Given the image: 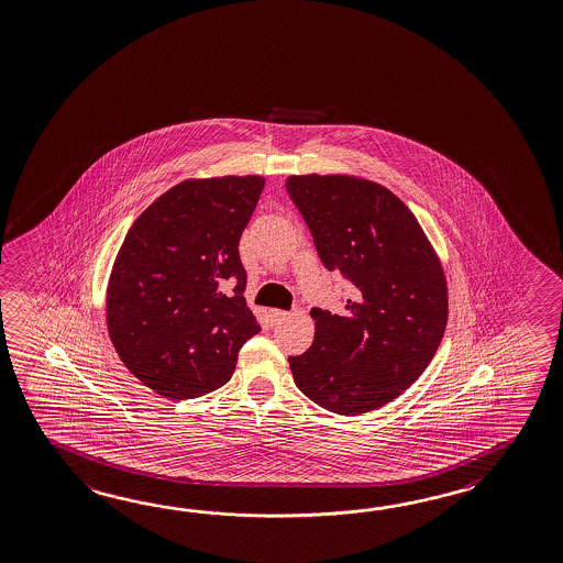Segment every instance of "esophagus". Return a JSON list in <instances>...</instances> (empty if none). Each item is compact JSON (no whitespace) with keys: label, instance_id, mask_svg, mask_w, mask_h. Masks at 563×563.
<instances>
[{"label":"esophagus","instance_id":"1","mask_svg":"<svg viewBox=\"0 0 563 563\" xmlns=\"http://www.w3.org/2000/svg\"><path fill=\"white\" fill-rule=\"evenodd\" d=\"M288 316V312H284V310H269V320H272V324H279V322H282V320H286Z\"/></svg>","mask_w":563,"mask_h":563}]
</instances>
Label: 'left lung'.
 <instances>
[{
	"label": "left lung",
	"mask_w": 563,
	"mask_h": 563,
	"mask_svg": "<svg viewBox=\"0 0 563 563\" xmlns=\"http://www.w3.org/2000/svg\"><path fill=\"white\" fill-rule=\"evenodd\" d=\"M289 198L320 262L354 286L342 314L314 308L312 346L289 356L308 399L340 416L389 404L430 365L444 336V269L418 219L385 186L342 174L289 176Z\"/></svg>",
	"instance_id": "8db88e82"
}]
</instances>
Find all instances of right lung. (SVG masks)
<instances>
[{"instance_id": "obj_1", "label": "right lung", "mask_w": 563, "mask_h": 563, "mask_svg": "<svg viewBox=\"0 0 563 563\" xmlns=\"http://www.w3.org/2000/svg\"><path fill=\"white\" fill-rule=\"evenodd\" d=\"M263 184L262 176L176 184L119 249L107 288L109 336L123 365L162 397L223 387L241 346L262 330L243 298L239 241Z\"/></svg>"}]
</instances>
